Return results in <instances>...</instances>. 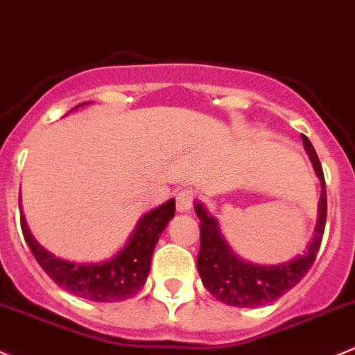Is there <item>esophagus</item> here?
I'll return each instance as SVG.
<instances>
[{
  "instance_id": "1",
  "label": "esophagus",
  "mask_w": 355,
  "mask_h": 355,
  "mask_svg": "<svg viewBox=\"0 0 355 355\" xmlns=\"http://www.w3.org/2000/svg\"><path fill=\"white\" fill-rule=\"evenodd\" d=\"M193 202V190L184 189L178 192L177 196V211L178 212H189Z\"/></svg>"
}]
</instances>
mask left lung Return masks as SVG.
Returning <instances> with one entry per match:
<instances>
[{
  "label": "left lung",
  "mask_w": 355,
  "mask_h": 355,
  "mask_svg": "<svg viewBox=\"0 0 355 355\" xmlns=\"http://www.w3.org/2000/svg\"><path fill=\"white\" fill-rule=\"evenodd\" d=\"M303 144L315 173L322 182L315 236L311 243L306 246L303 255H297L296 259L279 266H257L246 262L226 243L218 219L209 214L204 204L196 202L193 209L200 219V252L197 257V268L202 284L221 303L236 308H257L274 303L287 291L293 289L315 262L327 223V187L318 155L306 136H303Z\"/></svg>",
  "instance_id": "left-lung-1"
}]
</instances>
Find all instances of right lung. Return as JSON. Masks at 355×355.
Instances as JSON below:
<instances>
[{
    "label": "right lung",
    "mask_w": 355,
    "mask_h": 355,
    "mask_svg": "<svg viewBox=\"0 0 355 355\" xmlns=\"http://www.w3.org/2000/svg\"><path fill=\"white\" fill-rule=\"evenodd\" d=\"M87 103H80L78 107ZM78 107L71 109V112ZM20 216L21 231L30 252L55 284L83 300L95 303H115L129 300L146 284L155 246L163 230L175 216V199L166 200L162 206L146 212L139 219L124 248L112 259L98 263L68 262L52 255L32 236L24 212Z\"/></svg>",
    "instance_id": "right-lung-1"
}]
</instances>
